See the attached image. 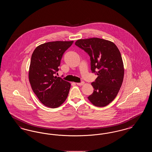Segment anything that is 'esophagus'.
I'll list each match as a JSON object with an SVG mask.
<instances>
[{"label": "esophagus", "mask_w": 152, "mask_h": 152, "mask_svg": "<svg viewBox=\"0 0 152 152\" xmlns=\"http://www.w3.org/2000/svg\"><path fill=\"white\" fill-rule=\"evenodd\" d=\"M84 82H81V83H76L77 84V86H83V85H84Z\"/></svg>", "instance_id": "34e87169"}]
</instances>
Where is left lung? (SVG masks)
Returning <instances> with one entry per match:
<instances>
[{
    "label": "left lung",
    "mask_w": 152,
    "mask_h": 152,
    "mask_svg": "<svg viewBox=\"0 0 152 152\" xmlns=\"http://www.w3.org/2000/svg\"><path fill=\"white\" fill-rule=\"evenodd\" d=\"M75 45L89 55L91 71L98 76L91 83L94 91L88 100L96 107L108 105L123 84L124 68L120 52L114 43L98 37L79 39Z\"/></svg>",
    "instance_id": "obj_1"
}]
</instances>
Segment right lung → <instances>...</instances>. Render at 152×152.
I'll list each match as a JSON object with an SVG mask.
<instances>
[{
  "instance_id": "obj_1",
  "label": "right lung",
  "mask_w": 152,
  "mask_h": 152,
  "mask_svg": "<svg viewBox=\"0 0 152 152\" xmlns=\"http://www.w3.org/2000/svg\"><path fill=\"white\" fill-rule=\"evenodd\" d=\"M73 41H55L37 46L32 53L28 77L34 94L46 107L55 108L66 99L71 84L55 76L61 59Z\"/></svg>"
}]
</instances>
